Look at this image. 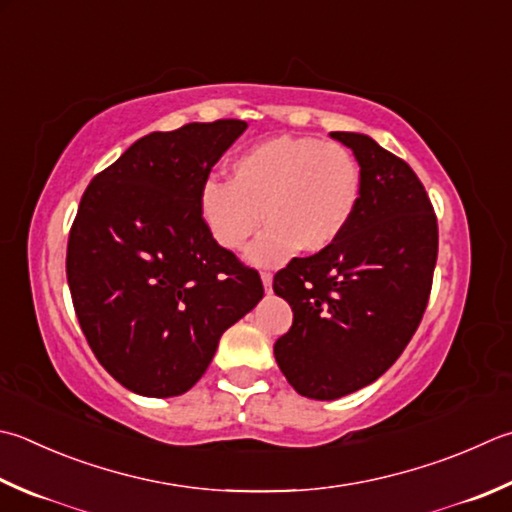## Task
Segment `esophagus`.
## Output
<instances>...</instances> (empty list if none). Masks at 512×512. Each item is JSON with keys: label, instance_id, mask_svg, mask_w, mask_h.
Instances as JSON below:
<instances>
[{"label": "esophagus", "instance_id": "obj_1", "mask_svg": "<svg viewBox=\"0 0 512 512\" xmlns=\"http://www.w3.org/2000/svg\"><path fill=\"white\" fill-rule=\"evenodd\" d=\"M260 281H263V287H265V292H267V294L272 292V283H274V276H272V274H269V272H263V274H260Z\"/></svg>", "mask_w": 512, "mask_h": 512}]
</instances>
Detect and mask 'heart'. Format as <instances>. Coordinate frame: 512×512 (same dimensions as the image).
Instances as JSON below:
<instances>
[{
    "instance_id": "b5f03b06",
    "label": "heart",
    "mask_w": 512,
    "mask_h": 512,
    "mask_svg": "<svg viewBox=\"0 0 512 512\" xmlns=\"http://www.w3.org/2000/svg\"><path fill=\"white\" fill-rule=\"evenodd\" d=\"M231 180H209L198 196L200 216L220 247L243 249L258 227L247 260L276 267L298 249L323 252L350 225L361 198L359 162L339 142L276 136L240 153Z\"/></svg>"
}]
</instances>
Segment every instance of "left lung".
<instances>
[{
	"mask_svg": "<svg viewBox=\"0 0 512 512\" xmlns=\"http://www.w3.org/2000/svg\"><path fill=\"white\" fill-rule=\"evenodd\" d=\"M361 169L350 225L310 258L274 276L294 312L274 356L307 399L334 401L365 388L406 350L426 312L437 263V218L406 162L370 136L332 131Z\"/></svg>",
	"mask_w": 512,
	"mask_h": 512,
	"instance_id": "8db88e82",
	"label": "left lung"
}]
</instances>
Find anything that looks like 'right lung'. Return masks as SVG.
<instances>
[{
  "mask_svg": "<svg viewBox=\"0 0 512 512\" xmlns=\"http://www.w3.org/2000/svg\"><path fill=\"white\" fill-rule=\"evenodd\" d=\"M245 129L153 131L91 180L77 209L66 252L77 321L102 368L142 397L194 388L223 332L263 298L258 272L216 243L198 207Z\"/></svg>",
  "mask_w": 512,
  "mask_h": 512,
  "instance_id": "right-lung-1",
  "label": "right lung"
}]
</instances>
